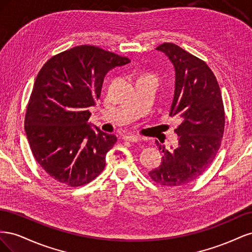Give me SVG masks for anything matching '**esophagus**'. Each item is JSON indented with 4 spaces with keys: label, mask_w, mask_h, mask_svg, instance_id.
Returning a JSON list of instances; mask_svg holds the SVG:
<instances>
[{
    "label": "esophagus",
    "mask_w": 252,
    "mask_h": 252,
    "mask_svg": "<svg viewBox=\"0 0 252 252\" xmlns=\"http://www.w3.org/2000/svg\"><path fill=\"white\" fill-rule=\"evenodd\" d=\"M123 140L128 141V142H131V143H139L141 142L142 138L139 135H124L123 136Z\"/></svg>",
    "instance_id": "1"
}]
</instances>
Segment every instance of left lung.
Wrapping results in <instances>:
<instances>
[{"instance_id": "left-lung-1", "label": "left lung", "mask_w": 252, "mask_h": 252, "mask_svg": "<svg viewBox=\"0 0 252 252\" xmlns=\"http://www.w3.org/2000/svg\"><path fill=\"white\" fill-rule=\"evenodd\" d=\"M172 62L175 89L170 116L180 119L179 145L162 151V163L149 177L163 186L178 187L200 178L215 159L225 128L222 94L216 75L203 60L172 43L157 47Z\"/></svg>"}]
</instances>
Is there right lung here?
Segmentation results:
<instances>
[{
  "label": "right lung",
  "mask_w": 252,
  "mask_h": 252,
  "mask_svg": "<svg viewBox=\"0 0 252 252\" xmlns=\"http://www.w3.org/2000/svg\"><path fill=\"white\" fill-rule=\"evenodd\" d=\"M130 62L96 46L81 45L50 58L36 75L25 114L30 149L61 184H88L106 165L117 136L91 129L90 106L101 96L106 73Z\"/></svg>",
  "instance_id": "right-lung-1"
}]
</instances>
